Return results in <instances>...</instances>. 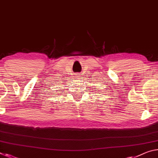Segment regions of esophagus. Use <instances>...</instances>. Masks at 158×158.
<instances>
[{
    "instance_id": "34e87169",
    "label": "esophagus",
    "mask_w": 158,
    "mask_h": 158,
    "mask_svg": "<svg viewBox=\"0 0 158 158\" xmlns=\"http://www.w3.org/2000/svg\"><path fill=\"white\" fill-rule=\"evenodd\" d=\"M74 77H75V78L77 79H79L80 78H81V74H76L75 75H74Z\"/></svg>"
}]
</instances>
